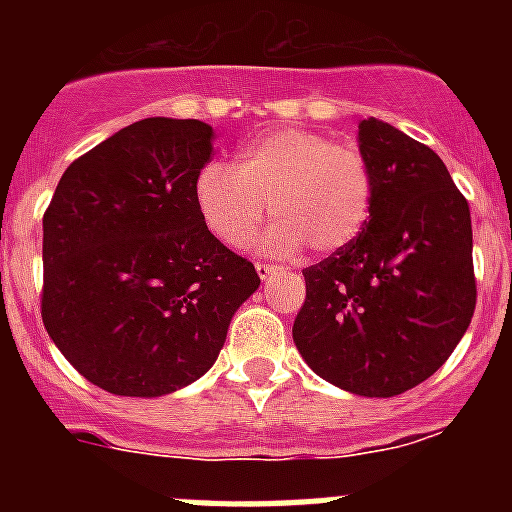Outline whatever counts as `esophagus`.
Here are the masks:
<instances>
[{
    "instance_id": "34e87169",
    "label": "esophagus",
    "mask_w": 512,
    "mask_h": 512,
    "mask_svg": "<svg viewBox=\"0 0 512 512\" xmlns=\"http://www.w3.org/2000/svg\"><path fill=\"white\" fill-rule=\"evenodd\" d=\"M256 271H259V277L264 279V282H266V279H269L271 274H274V271H277V266L269 264V261H256Z\"/></svg>"
}]
</instances>
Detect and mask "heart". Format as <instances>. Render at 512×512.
<instances>
[{
    "mask_svg": "<svg viewBox=\"0 0 512 512\" xmlns=\"http://www.w3.org/2000/svg\"><path fill=\"white\" fill-rule=\"evenodd\" d=\"M194 200L207 228L225 243H251L266 215L264 246L295 253H336L354 241L374 200L372 169L356 148L307 128L271 130L251 140L238 166L210 161L194 179Z\"/></svg>",
    "mask_w": 512,
    "mask_h": 512,
    "instance_id": "heart-1",
    "label": "heart"
}]
</instances>
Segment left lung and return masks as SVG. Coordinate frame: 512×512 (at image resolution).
Returning <instances> with one entry per match:
<instances>
[{
  "instance_id": "1",
  "label": "left lung",
  "mask_w": 512,
  "mask_h": 512,
  "mask_svg": "<svg viewBox=\"0 0 512 512\" xmlns=\"http://www.w3.org/2000/svg\"><path fill=\"white\" fill-rule=\"evenodd\" d=\"M359 148L372 212L346 248L302 269L292 338L325 382L395 397L438 372L472 323V217L441 158L410 135L369 117Z\"/></svg>"
}]
</instances>
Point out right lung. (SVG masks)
Returning a JSON list of instances; mask_svg holds the SVG:
<instances>
[{
	"mask_svg": "<svg viewBox=\"0 0 512 512\" xmlns=\"http://www.w3.org/2000/svg\"><path fill=\"white\" fill-rule=\"evenodd\" d=\"M210 156V125L148 117L76 158L45 210L43 325L112 395L161 397L200 379L259 289L194 200Z\"/></svg>",
	"mask_w": 512,
	"mask_h": 512,
	"instance_id": "right-lung-1",
	"label": "right lung"
}]
</instances>
